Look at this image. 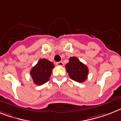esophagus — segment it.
I'll return each instance as SVG.
<instances>
[{
    "label": "esophagus",
    "mask_w": 121,
    "mask_h": 121,
    "mask_svg": "<svg viewBox=\"0 0 121 121\" xmlns=\"http://www.w3.org/2000/svg\"><path fill=\"white\" fill-rule=\"evenodd\" d=\"M56 65L57 66H63V63L62 61H59V62H57L56 63Z\"/></svg>",
    "instance_id": "esophagus-1"
}]
</instances>
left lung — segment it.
<instances>
[{
    "mask_svg": "<svg viewBox=\"0 0 121 121\" xmlns=\"http://www.w3.org/2000/svg\"><path fill=\"white\" fill-rule=\"evenodd\" d=\"M66 72L72 80L82 83L86 80L88 75V67L77 57H71L65 66Z\"/></svg>",
    "mask_w": 121,
    "mask_h": 121,
    "instance_id": "obj_1",
    "label": "left lung"
}]
</instances>
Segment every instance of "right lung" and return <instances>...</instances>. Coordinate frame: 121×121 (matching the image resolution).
I'll use <instances>...</instances> for the list:
<instances>
[{
	"instance_id": "right-lung-1",
	"label": "right lung",
	"mask_w": 121,
	"mask_h": 121,
	"mask_svg": "<svg viewBox=\"0 0 121 121\" xmlns=\"http://www.w3.org/2000/svg\"><path fill=\"white\" fill-rule=\"evenodd\" d=\"M54 67L55 65L53 63L50 61L44 58L39 60L30 72V75L32 77L33 82L38 85L47 82Z\"/></svg>"
}]
</instances>
